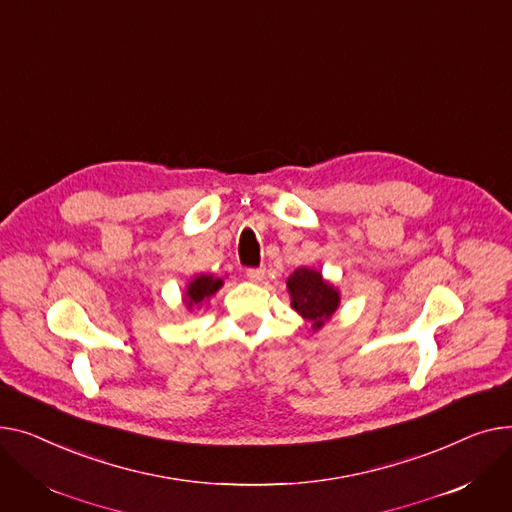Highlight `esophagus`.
<instances>
[{"instance_id":"esophagus-1","label":"esophagus","mask_w":512,"mask_h":512,"mask_svg":"<svg viewBox=\"0 0 512 512\" xmlns=\"http://www.w3.org/2000/svg\"><path fill=\"white\" fill-rule=\"evenodd\" d=\"M264 273L266 270L260 266V268H248L246 270V277L252 281V283H260L264 279Z\"/></svg>"}]
</instances>
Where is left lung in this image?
Returning <instances> with one entry per match:
<instances>
[{
  "label": "left lung",
  "mask_w": 512,
  "mask_h": 512,
  "mask_svg": "<svg viewBox=\"0 0 512 512\" xmlns=\"http://www.w3.org/2000/svg\"><path fill=\"white\" fill-rule=\"evenodd\" d=\"M291 308L314 322V330L324 324L339 308V293L330 287L320 273L310 268H297L287 279Z\"/></svg>",
  "instance_id": "left-lung-1"
}]
</instances>
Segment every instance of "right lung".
Returning a JSON list of instances; mask_svg holds the SVG:
<instances>
[{
	"mask_svg": "<svg viewBox=\"0 0 512 512\" xmlns=\"http://www.w3.org/2000/svg\"><path fill=\"white\" fill-rule=\"evenodd\" d=\"M221 285H223V281H221V279H215L213 275H210V277H206V275L196 277V279L188 285V293H186L188 297H186V304H188V306H192V304H200V302H204L206 297H210L213 293H217Z\"/></svg>",
	"mask_w": 512,
	"mask_h": 512,
	"instance_id": "right-lung-1",
	"label": "right lung"
}]
</instances>
